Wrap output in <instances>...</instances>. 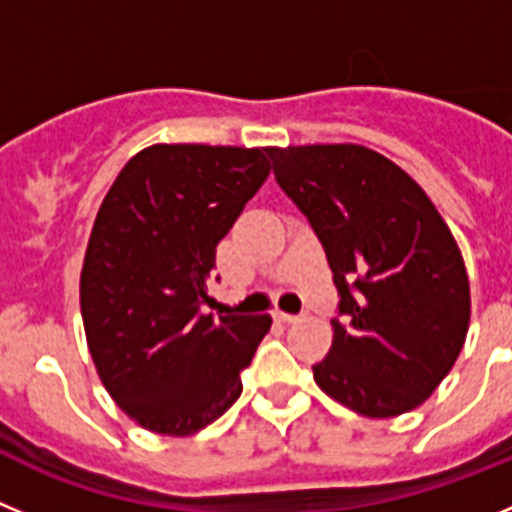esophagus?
I'll return each mask as SVG.
<instances>
[{"label": "esophagus", "instance_id": "1", "mask_svg": "<svg viewBox=\"0 0 512 512\" xmlns=\"http://www.w3.org/2000/svg\"><path fill=\"white\" fill-rule=\"evenodd\" d=\"M273 316L278 321H285V324H290V321H298L301 319V316H298V313H285V311H273Z\"/></svg>", "mask_w": 512, "mask_h": 512}]
</instances>
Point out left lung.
I'll return each instance as SVG.
<instances>
[{
    "instance_id": "left-lung-1",
    "label": "left lung",
    "mask_w": 512,
    "mask_h": 512,
    "mask_svg": "<svg viewBox=\"0 0 512 512\" xmlns=\"http://www.w3.org/2000/svg\"><path fill=\"white\" fill-rule=\"evenodd\" d=\"M273 173L326 252L339 319L313 380L370 418L423 403L469 329L462 252L423 188L362 145L267 147Z\"/></svg>"
}]
</instances>
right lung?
<instances>
[{
	"instance_id": "obj_1",
	"label": "right lung",
	"mask_w": 512,
	"mask_h": 512,
	"mask_svg": "<svg viewBox=\"0 0 512 512\" xmlns=\"http://www.w3.org/2000/svg\"><path fill=\"white\" fill-rule=\"evenodd\" d=\"M270 176L262 147L153 145L101 201L81 270L86 342L142 428L191 436L232 408L273 319L204 313L216 245Z\"/></svg>"
}]
</instances>
